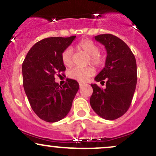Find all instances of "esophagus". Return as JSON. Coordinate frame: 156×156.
I'll return each mask as SVG.
<instances>
[{"label":"esophagus","mask_w":156,"mask_h":156,"mask_svg":"<svg viewBox=\"0 0 156 156\" xmlns=\"http://www.w3.org/2000/svg\"><path fill=\"white\" fill-rule=\"evenodd\" d=\"M83 83H82V82H80V83H79V85H80V87H81V86L82 85H83Z\"/></svg>","instance_id":"esophagus-1"}]
</instances>
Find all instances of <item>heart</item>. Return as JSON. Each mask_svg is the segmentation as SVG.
Listing matches in <instances>:
<instances>
[{
  "mask_svg": "<svg viewBox=\"0 0 156 156\" xmlns=\"http://www.w3.org/2000/svg\"><path fill=\"white\" fill-rule=\"evenodd\" d=\"M77 50L83 52L89 55L87 63L92 64L95 67H100L105 63L104 55L99 53V46L91 39H83L76 45ZM62 62L65 67H71L73 62V51L70 48H67L62 53ZM94 73V67H75L69 72L70 78L79 81H86Z\"/></svg>",
  "mask_w": 156,
  "mask_h": 156,
  "instance_id": "obj_1",
  "label": "heart"
}]
</instances>
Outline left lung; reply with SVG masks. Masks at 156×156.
<instances>
[{
	"mask_svg": "<svg viewBox=\"0 0 156 156\" xmlns=\"http://www.w3.org/2000/svg\"><path fill=\"white\" fill-rule=\"evenodd\" d=\"M107 51L105 67L94 78L105 89L91 84L90 105L98 115L114 120L126 113L131 104L137 82L136 62L131 50L116 36L106 34L94 37Z\"/></svg>",
	"mask_w": 156,
	"mask_h": 156,
	"instance_id": "left-lung-1",
	"label": "left lung"
}]
</instances>
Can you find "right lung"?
Returning a JSON list of instances; mask_svg holds the SVG:
<instances>
[{
	"mask_svg": "<svg viewBox=\"0 0 156 156\" xmlns=\"http://www.w3.org/2000/svg\"><path fill=\"white\" fill-rule=\"evenodd\" d=\"M76 37L42 39L30 49L23 61L25 92L35 114L48 122H55L67 115L79 89L76 80L67 78L61 87L55 83L54 78L55 74L65 71L62 53Z\"/></svg>",
	"mask_w": 156,
	"mask_h": 156,
	"instance_id": "1",
	"label": "right lung"
}]
</instances>
